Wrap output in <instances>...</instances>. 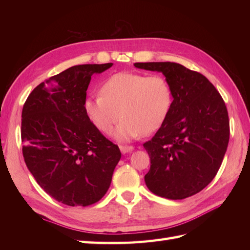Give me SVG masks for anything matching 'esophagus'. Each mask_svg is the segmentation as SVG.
Instances as JSON below:
<instances>
[{"instance_id": "obj_1", "label": "esophagus", "mask_w": 250, "mask_h": 250, "mask_svg": "<svg viewBox=\"0 0 250 250\" xmlns=\"http://www.w3.org/2000/svg\"><path fill=\"white\" fill-rule=\"evenodd\" d=\"M119 148H120V151L122 153H128V152H131L132 150L134 149L133 146H126V145H122Z\"/></svg>"}]
</instances>
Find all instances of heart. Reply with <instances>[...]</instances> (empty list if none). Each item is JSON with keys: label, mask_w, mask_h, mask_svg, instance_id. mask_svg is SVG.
Listing matches in <instances>:
<instances>
[{"label": "heart", "mask_w": 250, "mask_h": 250, "mask_svg": "<svg viewBox=\"0 0 250 250\" xmlns=\"http://www.w3.org/2000/svg\"><path fill=\"white\" fill-rule=\"evenodd\" d=\"M101 94L83 102L87 118L107 133L121 116L114 139L126 142L156 132L171 113L174 95L171 84L161 75L121 72L106 79Z\"/></svg>", "instance_id": "heart-1"}]
</instances>
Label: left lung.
Listing matches in <instances>:
<instances>
[{"instance_id": "8db88e82", "label": "left lung", "mask_w": 250, "mask_h": 250, "mask_svg": "<svg viewBox=\"0 0 250 250\" xmlns=\"http://www.w3.org/2000/svg\"><path fill=\"white\" fill-rule=\"evenodd\" d=\"M161 72L173 90L167 119L144 148L150 158L145 183L152 193L183 200L216 176L230 137L229 116L220 93L202 74L174 62L134 63Z\"/></svg>"}]
</instances>
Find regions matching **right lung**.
I'll list each match as a JSON object with an SVG mask.
<instances>
[{"mask_svg":"<svg viewBox=\"0 0 250 250\" xmlns=\"http://www.w3.org/2000/svg\"><path fill=\"white\" fill-rule=\"evenodd\" d=\"M113 66H72L40 83L26 99L21 119L24 162L42 188L68 206L103 198L121 152L83 110L93 74Z\"/></svg>","mask_w":250,"mask_h":250,"instance_id":"add662e5","label":"right lung"}]
</instances>
